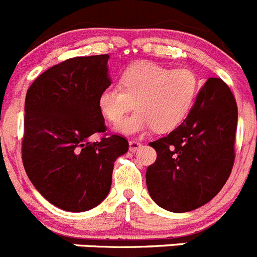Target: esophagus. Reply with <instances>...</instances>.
Here are the masks:
<instances>
[{
  "label": "esophagus",
  "mask_w": 257,
  "mask_h": 257,
  "mask_svg": "<svg viewBox=\"0 0 257 257\" xmlns=\"http://www.w3.org/2000/svg\"><path fill=\"white\" fill-rule=\"evenodd\" d=\"M141 144L138 143V141H130V144H128V148H130V151H133V153H135V151H138L139 149L141 148Z\"/></svg>",
  "instance_id": "34e87169"
}]
</instances>
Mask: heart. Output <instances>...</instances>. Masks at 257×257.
I'll return each instance as SVG.
<instances>
[{
  "label": "heart",
  "instance_id": "heart-1",
  "mask_svg": "<svg viewBox=\"0 0 257 257\" xmlns=\"http://www.w3.org/2000/svg\"><path fill=\"white\" fill-rule=\"evenodd\" d=\"M198 90V79L189 69L161 67L141 62L127 68L119 77L118 87H107L99 94L102 113L117 123L135 103L136 112L122 119L116 131L138 135L153 128L168 133L189 113Z\"/></svg>",
  "mask_w": 257,
  "mask_h": 257
}]
</instances>
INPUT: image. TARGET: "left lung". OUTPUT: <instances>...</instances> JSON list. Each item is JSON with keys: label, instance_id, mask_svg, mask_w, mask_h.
Returning <instances> with one entry per match:
<instances>
[{"label": "left lung", "instance_id": "left-lung-1", "mask_svg": "<svg viewBox=\"0 0 257 257\" xmlns=\"http://www.w3.org/2000/svg\"><path fill=\"white\" fill-rule=\"evenodd\" d=\"M237 116L228 85L209 78L183 123L149 144L158 156L146 170V185L159 207L183 213L217 195L233 167Z\"/></svg>", "mask_w": 257, "mask_h": 257}]
</instances>
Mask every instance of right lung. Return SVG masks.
Returning <instances> with one entry per match:
<instances>
[{
	"instance_id": "add662e5",
	"label": "right lung",
	"mask_w": 257,
	"mask_h": 257,
	"mask_svg": "<svg viewBox=\"0 0 257 257\" xmlns=\"http://www.w3.org/2000/svg\"><path fill=\"white\" fill-rule=\"evenodd\" d=\"M109 55L77 57L49 68L28 89L23 163L29 179L51 204L84 212L109 193L113 164L128 150L124 138L106 133L98 104L111 85Z\"/></svg>"
}]
</instances>
